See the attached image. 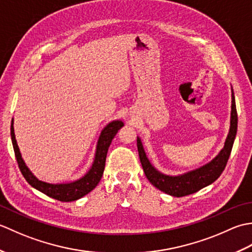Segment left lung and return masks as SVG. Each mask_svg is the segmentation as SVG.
<instances>
[{
    "instance_id": "obj_1",
    "label": "left lung",
    "mask_w": 252,
    "mask_h": 252,
    "mask_svg": "<svg viewBox=\"0 0 252 252\" xmlns=\"http://www.w3.org/2000/svg\"><path fill=\"white\" fill-rule=\"evenodd\" d=\"M237 111L235 104L234 91L232 88V106H231V120H229V130L226 136L224 147L211 161L194 169L189 172L170 175L160 172L158 169L149 160L147 154L144 149V145L140 136H137V151L142 163V167L146 178L151 183L165 194L173 197H183L203 189L212 184L223 172L227 163L229 155L237 133Z\"/></svg>"
}]
</instances>
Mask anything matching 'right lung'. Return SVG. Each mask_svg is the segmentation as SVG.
<instances>
[{
  "instance_id": "add662e5",
  "label": "right lung",
  "mask_w": 252,
  "mask_h": 252,
  "mask_svg": "<svg viewBox=\"0 0 252 252\" xmlns=\"http://www.w3.org/2000/svg\"><path fill=\"white\" fill-rule=\"evenodd\" d=\"M125 126L121 120H112L104 126L98 136L97 144H96L94 159L92 165L80 179L74 181L66 182V183H49L39 180L33 174V172L28 168L26 164L25 160L21 157V153L19 151L17 141H16L15 131H14V118L12 119V126H10V137H12V143L15 152L16 159L19 165V169L23 173L26 181L41 192H43L46 196L54 198L60 201H74L82 198L90 191H92L101 179V175L104 173L106 156L108 148L111 144L112 138L117 134L121 127Z\"/></svg>"
}]
</instances>
